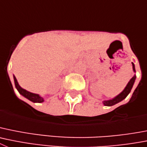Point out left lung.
<instances>
[{
	"label": "left lung",
	"mask_w": 147,
	"mask_h": 147,
	"mask_svg": "<svg viewBox=\"0 0 147 147\" xmlns=\"http://www.w3.org/2000/svg\"><path fill=\"white\" fill-rule=\"evenodd\" d=\"M132 65H133V72L136 73V68H135V65L134 63H132ZM136 79V74H134V76L130 79V80L129 81V82L127 83V84L126 85V87H125L123 90H122V92L117 95V96H115L114 98H111V99H109V100H103L102 103L104 106H114V105L117 104V103H119L120 101H122V100H124L127 95H129V93L131 91L132 88H133V86L135 83Z\"/></svg>",
	"instance_id": "1"
}]
</instances>
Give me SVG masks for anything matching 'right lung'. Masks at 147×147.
I'll return each mask as SVG.
<instances>
[{
  "label": "right lung",
  "instance_id": "right-lung-1",
  "mask_svg": "<svg viewBox=\"0 0 147 147\" xmlns=\"http://www.w3.org/2000/svg\"><path fill=\"white\" fill-rule=\"evenodd\" d=\"M13 77H14V84H15L16 89L18 90L19 93L20 95H22L23 97H25V98L28 99L30 101L33 102V103H43L44 101V98L41 97V95H38V94L33 93V92H29V91L25 90V89L22 88L20 84H19L18 82H17L14 75H13Z\"/></svg>",
  "mask_w": 147,
  "mask_h": 147
}]
</instances>
